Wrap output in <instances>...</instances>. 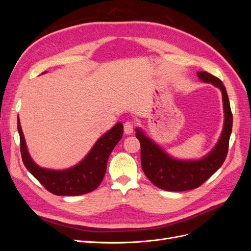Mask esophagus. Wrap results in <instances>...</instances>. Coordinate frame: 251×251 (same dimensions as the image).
<instances>
[{
	"mask_svg": "<svg viewBox=\"0 0 251 251\" xmlns=\"http://www.w3.org/2000/svg\"><path fill=\"white\" fill-rule=\"evenodd\" d=\"M124 130L126 134H132L134 131V124L132 121H126L124 125Z\"/></svg>",
	"mask_w": 251,
	"mask_h": 251,
	"instance_id": "esophagus-1",
	"label": "esophagus"
}]
</instances>
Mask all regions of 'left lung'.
I'll use <instances>...</instances> for the list:
<instances>
[{"instance_id": "obj_1", "label": "left lung", "mask_w": 251, "mask_h": 251, "mask_svg": "<svg viewBox=\"0 0 251 251\" xmlns=\"http://www.w3.org/2000/svg\"><path fill=\"white\" fill-rule=\"evenodd\" d=\"M203 82H208L222 92L224 126L221 136L209 153L198 160H180L170 156L146 135L141 128H136V137L140 141L141 166L149 180L157 187L169 192H184L199 187L221 168L228 151L232 130V114L228 95L223 82L207 72H198Z\"/></svg>"}]
</instances>
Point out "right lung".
I'll return each instance as SVG.
<instances>
[{
    "label": "right lung",
    "mask_w": 251,
    "mask_h": 251,
    "mask_svg": "<svg viewBox=\"0 0 251 251\" xmlns=\"http://www.w3.org/2000/svg\"><path fill=\"white\" fill-rule=\"evenodd\" d=\"M18 130L22 160L26 169L47 191L57 196H79L96 189L103 179L110 154L124 134L123 124L117 123L95 142L79 163L67 170H50L41 168L30 157L19 118Z\"/></svg>",
    "instance_id": "add662e5"
}]
</instances>
